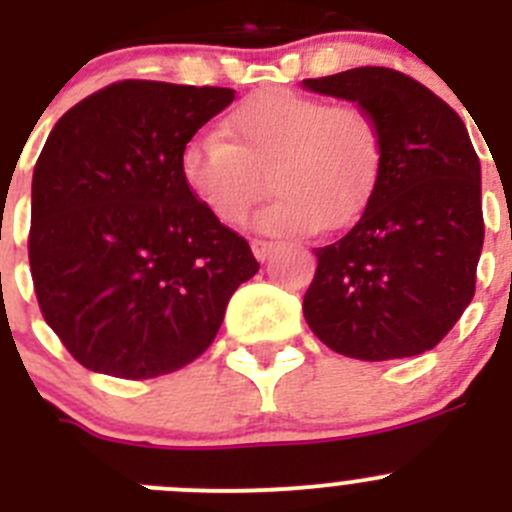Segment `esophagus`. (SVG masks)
<instances>
[{
	"label": "esophagus",
	"mask_w": 512,
	"mask_h": 512,
	"mask_svg": "<svg viewBox=\"0 0 512 512\" xmlns=\"http://www.w3.org/2000/svg\"><path fill=\"white\" fill-rule=\"evenodd\" d=\"M274 248H277V243L264 241V238H253V241H251V251H253V256H256V259H259V261L269 259L271 253H274Z\"/></svg>",
	"instance_id": "34e87169"
}]
</instances>
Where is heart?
<instances>
[{"label": "heart", "instance_id": "1", "mask_svg": "<svg viewBox=\"0 0 512 512\" xmlns=\"http://www.w3.org/2000/svg\"><path fill=\"white\" fill-rule=\"evenodd\" d=\"M384 161L377 120L356 104L295 89H261L243 99L220 130L197 133L179 169L194 200L223 225H243L266 194L256 228L305 235L343 228L372 200Z\"/></svg>", "mask_w": 512, "mask_h": 512}]
</instances>
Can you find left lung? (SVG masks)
Segmentation results:
<instances>
[{"label": "left lung", "instance_id": "8db88e82", "mask_svg": "<svg viewBox=\"0 0 512 512\" xmlns=\"http://www.w3.org/2000/svg\"><path fill=\"white\" fill-rule=\"evenodd\" d=\"M377 120L384 161L359 223L315 248L302 312L328 348L361 361L431 351L474 297L485 243L479 158L461 117L410 76L361 66L305 79Z\"/></svg>", "mask_w": 512, "mask_h": 512}]
</instances>
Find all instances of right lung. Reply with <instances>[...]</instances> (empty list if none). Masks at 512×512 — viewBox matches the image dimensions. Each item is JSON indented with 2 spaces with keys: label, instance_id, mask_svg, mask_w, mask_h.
<instances>
[{
  "label": "right lung",
  "instance_id": "1",
  "mask_svg": "<svg viewBox=\"0 0 512 512\" xmlns=\"http://www.w3.org/2000/svg\"><path fill=\"white\" fill-rule=\"evenodd\" d=\"M225 87L125 79L74 104L33 171L27 256L53 333L92 372L151 379L207 351L259 271L246 238L194 200L184 146Z\"/></svg>",
  "mask_w": 512,
  "mask_h": 512
}]
</instances>
